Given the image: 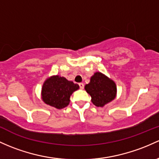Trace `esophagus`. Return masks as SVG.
Instances as JSON below:
<instances>
[{
	"instance_id": "esophagus-1",
	"label": "esophagus",
	"mask_w": 159,
	"mask_h": 159,
	"mask_svg": "<svg viewBox=\"0 0 159 159\" xmlns=\"http://www.w3.org/2000/svg\"><path fill=\"white\" fill-rule=\"evenodd\" d=\"M78 84H79V87L81 89H84V84L83 83H79Z\"/></svg>"
}]
</instances>
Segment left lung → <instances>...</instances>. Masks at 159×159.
I'll use <instances>...</instances> for the list:
<instances>
[{
	"label": "left lung",
	"instance_id": "8db88e82",
	"mask_svg": "<svg viewBox=\"0 0 159 159\" xmlns=\"http://www.w3.org/2000/svg\"><path fill=\"white\" fill-rule=\"evenodd\" d=\"M84 88L91 97L92 102L98 107H102L116 97V83L101 72L94 73Z\"/></svg>",
	"mask_w": 159,
	"mask_h": 159
}]
</instances>
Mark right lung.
I'll use <instances>...</instances> for the list:
<instances>
[{
    "mask_svg": "<svg viewBox=\"0 0 159 159\" xmlns=\"http://www.w3.org/2000/svg\"><path fill=\"white\" fill-rule=\"evenodd\" d=\"M79 88L77 84L64 77L54 75L48 78L41 90V98L48 105L60 109L67 106L72 93Z\"/></svg>",
    "mask_w": 159,
    "mask_h": 159,
    "instance_id": "add662e5",
    "label": "right lung"
}]
</instances>
